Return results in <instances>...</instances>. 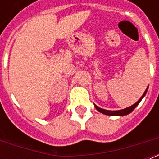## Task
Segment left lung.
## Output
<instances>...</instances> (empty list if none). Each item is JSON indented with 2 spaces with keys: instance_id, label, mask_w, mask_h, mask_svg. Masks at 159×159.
<instances>
[{
  "instance_id": "left-lung-1",
  "label": "left lung",
  "mask_w": 159,
  "mask_h": 159,
  "mask_svg": "<svg viewBox=\"0 0 159 159\" xmlns=\"http://www.w3.org/2000/svg\"><path fill=\"white\" fill-rule=\"evenodd\" d=\"M147 89H148V87L147 88V89L146 91L144 92V93L142 94V96L140 97V100L137 101L136 103H134V105H132L131 107H129L125 108V109H123V110H119V111H108V110H105V109H102V108H100V107H97L96 105H94V107L96 108V110L98 111H100L102 114H105V115H108V116H119V117H122V116H126L128 114L131 113L134 110V108L140 104V102L141 101V100L143 99L144 96L146 95V93L147 92Z\"/></svg>"
}]
</instances>
